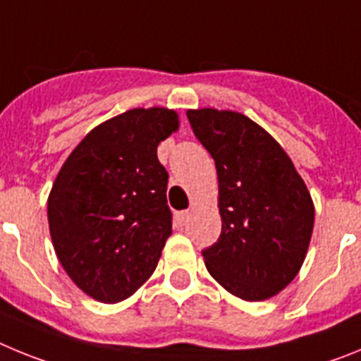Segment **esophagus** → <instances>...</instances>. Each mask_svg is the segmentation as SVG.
I'll return each mask as SVG.
<instances>
[{
    "label": "esophagus",
    "mask_w": 361,
    "mask_h": 361,
    "mask_svg": "<svg viewBox=\"0 0 361 361\" xmlns=\"http://www.w3.org/2000/svg\"><path fill=\"white\" fill-rule=\"evenodd\" d=\"M188 219H190V212H178L177 215H175V220H177L178 226L186 224Z\"/></svg>",
    "instance_id": "esophagus-1"
}]
</instances>
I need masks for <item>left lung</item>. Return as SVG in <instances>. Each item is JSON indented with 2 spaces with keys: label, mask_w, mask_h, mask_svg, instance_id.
I'll return each instance as SVG.
<instances>
[{
  "label": "left lung",
  "mask_w": 361,
  "mask_h": 361,
  "mask_svg": "<svg viewBox=\"0 0 361 361\" xmlns=\"http://www.w3.org/2000/svg\"><path fill=\"white\" fill-rule=\"evenodd\" d=\"M191 130L219 177V240L202 250L209 275L231 295L275 296L304 264L314 206L282 146L250 117L188 110Z\"/></svg>",
  "instance_id": "8db88e82"
}]
</instances>
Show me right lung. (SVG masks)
<instances>
[{
	"label": "right lung",
	"mask_w": 361,
	"mask_h": 361,
	"mask_svg": "<svg viewBox=\"0 0 361 361\" xmlns=\"http://www.w3.org/2000/svg\"><path fill=\"white\" fill-rule=\"evenodd\" d=\"M177 126L173 110L124 111L79 142L54 183V250L75 286L99 302L128 298L157 267L171 235L157 146Z\"/></svg>",
	"instance_id": "1"
}]
</instances>
